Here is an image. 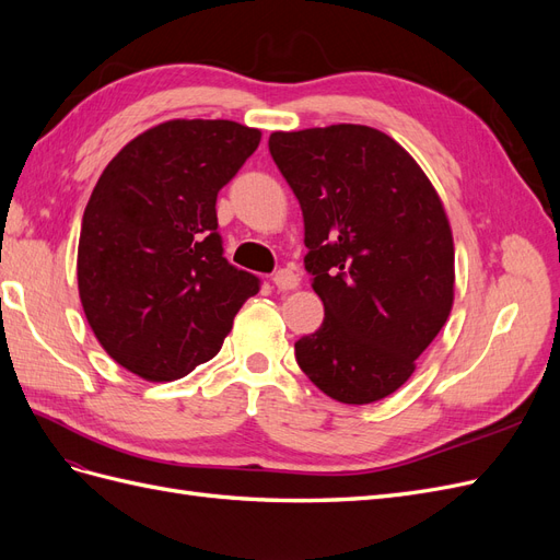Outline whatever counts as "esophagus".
Returning a JSON list of instances; mask_svg holds the SVG:
<instances>
[{"label":"esophagus","mask_w":560,"mask_h":560,"mask_svg":"<svg viewBox=\"0 0 560 560\" xmlns=\"http://www.w3.org/2000/svg\"><path fill=\"white\" fill-rule=\"evenodd\" d=\"M273 284L278 287L280 292H290V290H296V287H299V276L294 273V270H290V268H280V270H276V276H273Z\"/></svg>","instance_id":"1"}]
</instances>
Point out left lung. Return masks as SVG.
I'll return each instance as SVG.
<instances>
[{
	"label": "left lung",
	"instance_id": "1",
	"mask_svg": "<svg viewBox=\"0 0 560 560\" xmlns=\"http://www.w3.org/2000/svg\"><path fill=\"white\" fill-rule=\"evenodd\" d=\"M270 156L303 212V257L325 303L294 343L325 395L371 404L411 378L453 306V235L420 165L385 132L336 124L273 132Z\"/></svg>",
	"mask_w": 560,
	"mask_h": 560
}]
</instances>
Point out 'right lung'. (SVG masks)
I'll use <instances>...</instances> for the list:
<instances>
[{
  "label": "right lung",
  "instance_id": "obj_1",
  "mask_svg": "<svg viewBox=\"0 0 560 560\" xmlns=\"http://www.w3.org/2000/svg\"><path fill=\"white\" fill-rule=\"evenodd\" d=\"M235 121H165L109 161L83 212V313L114 362L175 381L212 360L261 280L226 261L217 194L259 147Z\"/></svg>",
  "mask_w": 560,
  "mask_h": 560
}]
</instances>
